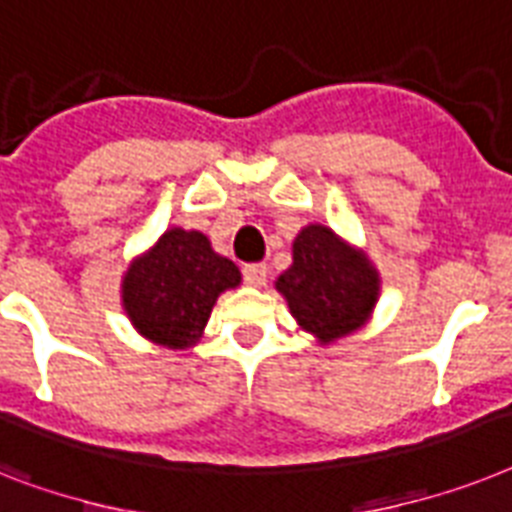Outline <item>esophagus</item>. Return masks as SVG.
<instances>
[{"label": "esophagus", "mask_w": 512, "mask_h": 512, "mask_svg": "<svg viewBox=\"0 0 512 512\" xmlns=\"http://www.w3.org/2000/svg\"><path fill=\"white\" fill-rule=\"evenodd\" d=\"M243 280L253 287H261L266 282V264H246L243 266Z\"/></svg>", "instance_id": "34e87169"}]
</instances>
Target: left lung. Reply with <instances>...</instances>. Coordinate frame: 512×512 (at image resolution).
Segmentation results:
<instances>
[{
	"label": "left lung",
	"mask_w": 512,
	"mask_h": 512,
	"mask_svg": "<svg viewBox=\"0 0 512 512\" xmlns=\"http://www.w3.org/2000/svg\"><path fill=\"white\" fill-rule=\"evenodd\" d=\"M290 314L327 345L356 332L379 298L371 261L324 225H308L293 240V264L277 277Z\"/></svg>",
	"instance_id": "8db88e82"
}]
</instances>
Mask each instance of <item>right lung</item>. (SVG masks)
Segmentation results:
<instances>
[{"label": "right lung", "instance_id": "1", "mask_svg": "<svg viewBox=\"0 0 512 512\" xmlns=\"http://www.w3.org/2000/svg\"><path fill=\"white\" fill-rule=\"evenodd\" d=\"M238 285V266L214 253L204 232L172 227L128 266L122 306L143 337L185 350L201 337L219 295Z\"/></svg>", "mask_w": 512, "mask_h": 512}]
</instances>
